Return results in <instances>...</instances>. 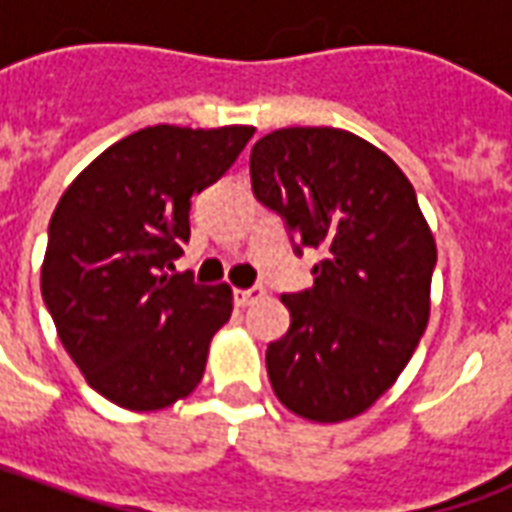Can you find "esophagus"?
Segmentation results:
<instances>
[{
	"mask_svg": "<svg viewBox=\"0 0 512 512\" xmlns=\"http://www.w3.org/2000/svg\"><path fill=\"white\" fill-rule=\"evenodd\" d=\"M263 293H266V290H263V288L235 290L233 299H235V304H238V307H249V304H255L257 299H263Z\"/></svg>",
	"mask_w": 512,
	"mask_h": 512,
	"instance_id": "34e87169",
	"label": "esophagus"
}]
</instances>
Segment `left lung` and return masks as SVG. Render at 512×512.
<instances>
[{
    "label": "left lung",
    "instance_id": "8db88e82",
    "mask_svg": "<svg viewBox=\"0 0 512 512\" xmlns=\"http://www.w3.org/2000/svg\"><path fill=\"white\" fill-rule=\"evenodd\" d=\"M252 191L301 246L315 285L285 293L290 329L268 345L282 406L312 422L359 417L403 373L430 315L436 241L392 158L343 128H279L249 156Z\"/></svg>",
    "mask_w": 512,
    "mask_h": 512
}]
</instances>
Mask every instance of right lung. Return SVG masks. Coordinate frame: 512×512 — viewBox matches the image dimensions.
<instances>
[{
    "label": "right lung",
    "instance_id": "1",
    "mask_svg": "<svg viewBox=\"0 0 512 512\" xmlns=\"http://www.w3.org/2000/svg\"><path fill=\"white\" fill-rule=\"evenodd\" d=\"M252 126H150L106 147L57 202L40 290L60 343L98 395L128 411L189 397L233 290L197 285L172 260L191 197L233 167Z\"/></svg>",
    "mask_w": 512,
    "mask_h": 512
}]
</instances>
